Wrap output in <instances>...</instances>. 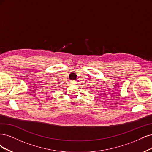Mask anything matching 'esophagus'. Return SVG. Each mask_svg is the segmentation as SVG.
Instances as JSON below:
<instances>
[{"label":"esophagus","mask_w":152,"mask_h":152,"mask_svg":"<svg viewBox=\"0 0 152 152\" xmlns=\"http://www.w3.org/2000/svg\"><path fill=\"white\" fill-rule=\"evenodd\" d=\"M71 83L72 85H75V84H76V83H77V82L76 81H72Z\"/></svg>","instance_id":"obj_1"}]
</instances>
